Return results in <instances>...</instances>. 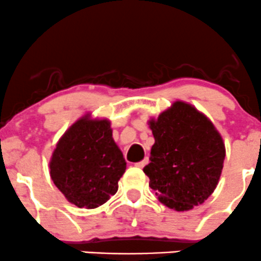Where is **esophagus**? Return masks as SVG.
Here are the masks:
<instances>
[{
  "mask_svg": "<svg viewBox=\"0 0 261 261\" xmlns=\"http://www.w3.org/2000/svg\"><path fill=\"white\" fill-rule=\"evenodd\" d=\"M147 162H148V159L146 157V159L142 160V161L135 163V166H136V167H139V168H142V167H145L146 165H147Z\"/></svg>",
  "mask_w": 261,
  "mask_h": 261,
  "instance_id": "34e87169",
  "label": "esophagus"
}]
</instances>
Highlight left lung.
I'll return each mask as SVG.
<instances>
[{
    "label": "left lung",
    "mask_w": 261,
    "mask_h": 261,
    "mask_svg": "<svg viewBox=\"0 0 261 261\" xmlns=\"http://www.w3.org/2000/svg\"><path fill=\"white\" fill-rule=\"evenodd\" d=\"M154 144L144 172L157 198L168 208L190 211L216 190L225 146L204 114L185 101L173 102L148 121Z\"/></svg>",
    "instance_id": "left-lung-1"
}]
</instances>
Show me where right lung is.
<instances>
[{"label": "right lung", "instance_id": "obj_1", "mask_svg": "<svg viewBox=\"0 0 261 261\" xmlns=\"http://www.w3.org/2000/svg\"><path fill=\"white\" fill-rule=\"evenodd\" d=\"M51 181L71 204L93 208L117 192L126 170L107 119L80 117L64 133L49 162Z\"/></svg>", "mask_w": 261, "mask_h": 261}]
</instances>
